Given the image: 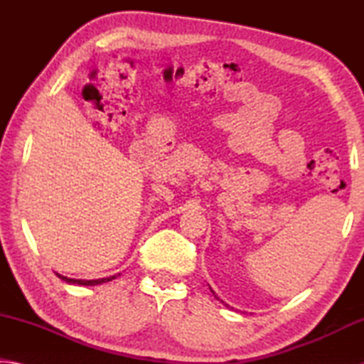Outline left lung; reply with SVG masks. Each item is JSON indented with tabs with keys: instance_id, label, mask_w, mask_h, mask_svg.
I'll return each instance as SVG.
<instances>
[{
	"instance_id": "obj_1",
	"label": "left lung",
	"mask_w": 364,
	"mask_h": 364,
	"mask_svg": "<svg viewBox=\"0 0 364 364\" xmlns=\"http://www.w3.org/2000/svg\"><path fill=\"white\" fill-rule=\"evenodd\" d=\"M210 291H212V289H210ZM212 294H213V295H215V292H213V291H212ZM215 297H217V295H215ZM217 299H218V297H217Z\"/></svg>"
}]
</instances>
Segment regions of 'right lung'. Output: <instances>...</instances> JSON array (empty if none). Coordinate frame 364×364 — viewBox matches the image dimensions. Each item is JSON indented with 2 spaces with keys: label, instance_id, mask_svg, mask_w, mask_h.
Here are the masks:
<instances>
[{
  "label": "right lung",
  "instance_id": "obj_1",
  "mask_svg": "<svg viewBox=\"0 0 364 364\" xmlns=\"http://www.w3.org/2000/svg\"><path fill=\"white\" fill-rule=\"evenodd\" d=\"M65 282H69V284H80V286H96V284H102V282H107V281H112L115 279V276H110V278H104V279H91V281H83V279H70V278H64V276H60Z\"/></svg>",
  "mask_w": 364,
  "mask_h": 364
}]
</instances>
